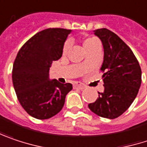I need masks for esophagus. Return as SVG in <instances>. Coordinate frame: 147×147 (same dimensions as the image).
Returning a JSON list of instances; mask_svg holds the SVG:
<instances>
[{
  "instance_id": "obj_1",
  "label": "esophagus",
  "mask_w": 147,
  "mask_h": 147,
  "mask_svg": "<svg viewBox=\"0 0 147 147\" xmlns=\"http://www.w3.org/2000/svg\"><path fill=\"white\" fill-rule=\"evenodd\" d=\"M74 88H79V89H81V90H82V89H84L85 88V85H83L82 83H81V82H76L75 84L73 85Z\"/></svg>"
}]
</instances>
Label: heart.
Returning <instances> with one entry per match:
<instances>
[{
    "label": "heart",
    "mask_w": 147,
    "mask_h": 147,
    "mask_svg": "<svg viewBox=\"0 0 147 147\" xmlns=\"http://www.w3.org/2000/svg\"><path fill=\"white\" fill-rule=\"evenodd\" d=\"M83 47L84 49H86V51H89L96 47H100L99 45V41L98 40V38H94V37H89L83 40ZM70 49V42L69 41H66L64 45H63V49H62V52L63 54H66L68 49ZM85 66V63H82V66L81 67H84Z\"/></svg>",
    "instance_id": "obj_1"
}]
</instances>
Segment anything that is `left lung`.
I'll return each instance as SVG.
<instances>
[{"label": "left lung", "mask_w": 147, "mask_h": 147, "mask_svg": "<svg viewBox=\"0 0 147 147\" xmlns=\"http://www.w3.org/2000/svg\"><path fill=\"white\" fill-rule=\"evenodd\" d=\"M94 34L103 45L101 71L104 91L88 108L100 117L113 119L125 113L137 96L141 69L130 48L117 34L107 28L97 29Z\"/></svg>", "instance_id": "obj_1"}]
</instances>
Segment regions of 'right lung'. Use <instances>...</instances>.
I'll list each match as a JSON object with an SVG mask.
<instances>
[{
    "label": "right lung",
    "instance_id": "right-lung-1",
    "mask_svg": "<svg viewBox=\"0 0 147 147\" xmlns=\"http://www.w3.org/2000/svg\"><path fill=\"white\" fill-rule=\"evenodd\" d=\"M71 30L47 28L34 35L20 49L14 60L12 82L24 110L38 119H49L62 109L71 83L49 80L54 60L62 55L64 43Z\"/></svg>",
    "mask_w": 147,
    "mask_h": 147
}]
</instances>
